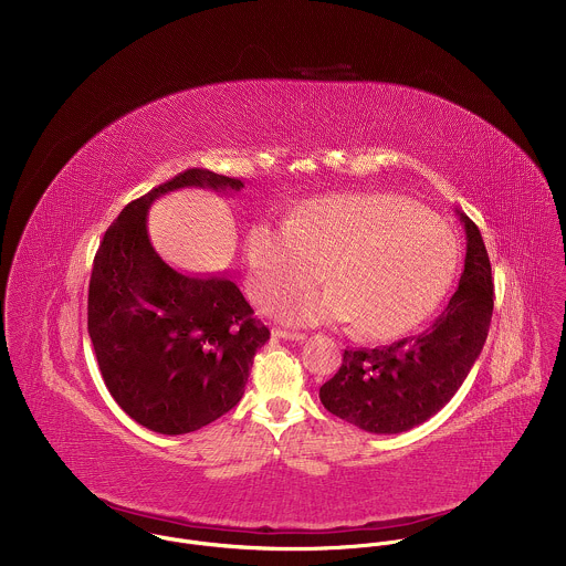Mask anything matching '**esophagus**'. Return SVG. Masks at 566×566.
<instances>
[{"label": "esophagus", "mask_w": 566, "mask_h": 566, "mask_svg": "<svg viewBox=\"0 0 566 566\" xmlns=\"http://www.w3.org/2000/svg\"><path fill=\"white\" fill-rule=\"evenodd\" d=\"M274 335L283 337V339H292V342H303L307 335L301 331H287V328H274Z\"/></svg>", "instance_id": "1"}]
</instances>
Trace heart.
<instances>
[{
  "mask_svg": "<svg viewBox=\"0 0 566 566\" xmlns=\"http://www.w3.org/2000/svg\"><path fill=\"white\" fill-rule=\"evenodd\" d=\"M254 301L328 285L276 305L298 324L348 323L368 337H395L420 323L455 268L451 229L429 209L390 193H331L294 209L283 227L256 222L245 235ZM322 270L318 271L317 268Z\"/></svg>",
  "mask_w": 566,
  "mask_h": 566,
  "instance_id": "obj_1",
  "label": "heart"
}]
</instances>
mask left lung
Here are the masks:
<instances>
[{
	"instance_id": "8db88e82",
	"label": "left lung",
	"mask_w": 566,
	"mask_h": 566,
	"mask_svg": "<svg viewBox=\"0 0 566 566\" xmlns=\"http://www.w3.org/2000/svg\"><path fill=\"white\" fill-rule=\"evenodd\" d=\"M455 213L467 231V259L444 312L390 346L344 350L339 370L321 388L324 407L364 431L401 433L438 413L484 348L494 296L490 259L475 222Z\"/></svg>"
}]
</instances>
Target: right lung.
Returning a JSON list of instances; mask_svg holds the SVG:
<instances>
[{
	"label": "right lung",
	"mask_w": 566,
	"mask_h": 566,
	"mask_svg": "<svg viewBox=\"0 0 566 566\" xmlns=\"http://www.w3.org/2000/svg\"><path fill=\"white\" fill-rule=\"evenodd\" d=\"M182 187L240 191L243 182L193 167L126 205L95 252L86 307L111 397L165 436L196 431L240 403L254 353L270 339L231 279L182 274L155 250L148 209Z\"/></svg>",
	"instance_id": "1"
}]
</instances>
